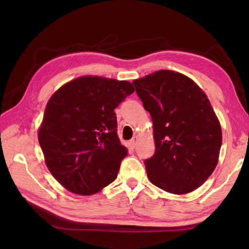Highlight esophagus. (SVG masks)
Returning a JSON list of instances; mask_svg holds the SVG:
<instances>
[{
    "label": "esophagus",
    "instance_id": "34e87169",
    "mask_svg": "<svg viewBox=\"0 0 249 249\" xmlns=\"http://www.w3.org/2000/svg\"><path fill=\"white\" fill-rule=\"evenodd\" d=\"M136 144H137V136H134L132 138V141L129 142V145L132 148H135V147H136Z\"/></svg>",
    "mask_w": 249,
    "mask_h": 249
}]
</instances>
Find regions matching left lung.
<instances>
[{
  "instance_id": "left-lung-1",
  "label": "left lung",
  "mask_w": 249,
  "mask_h": 249,
  "mask_svg": "<svg viewBox=\"0 0 249 249\" xmlns=\"http://www.w3.org/2000/svg\"><path fill=\"white\" fill-rule=\"evenodd\" d=\"M133 84L154 125L155 154L145 160L150 182L184 195L215 169L222 129L208 96L190 78L159 70Z\"/></svg>"
}]
</instances>
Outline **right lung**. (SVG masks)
I'll list each match as a JSON object with an SVG mask.
<instances>
[{"label":"right lung","mask_w":249,"mask_h":249,"mask_svg":"<svg viewBox=\"0 0 249 249\" xmlns=\"http://www.w3.org/2000/svg\"><path fill=\"white\" fill-rule=\"evenodd\" d=\"M133 92L128 81L86 75L49 99L38 141L49 171L67 190L90 196L116 179L127 149L114 109Z\"/></svg>","instance_id":"1"}]
</instances>
